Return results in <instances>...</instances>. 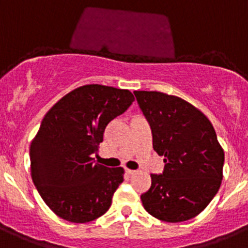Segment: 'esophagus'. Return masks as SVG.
I'll return each instance as SVG.
<instances>
[{
    "label": "esophagus",
    "mask_w": 248,
    "mask_h": 248,
    "mask_svg": "<svg viewBox=\"0 0 248 248\" xmlns=\"http://www.w3.org/2000/svg\"><path fill=\"white\" fill-rule=\"evenodd\" d=\"M126 172L128 173V175H135V173L137 172V171H136V170H131V169H126Z\"/></svg>",
    "instance_id": "1"
}]
</instances>
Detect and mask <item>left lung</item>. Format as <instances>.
I'll return each instance as SVG.
<instances>
[{"label":"left lung","instance_id":"left-lung-1","mask_svg":"<svg viewBox=\"0 0 248 248\" xmlns=\"http://www.w3.org/2000/svg\"><path fill=\"white\" fill-rule=\"evenodd\" d=\"M153 132V148L164 156L163 175H150L140 196L154 218L180 223L197 217L223 180L224 149L204 113L188 101L161 92L136 90Z\"/></svg>","mask_w":248,"mask_h":248}]
</instances>
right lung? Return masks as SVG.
Segmentation results:
<instances>
[{
  "instance_id": "add662e5",
  "label": "right lung",
  "mask_w": 248,
  "mask_h": 248,
  "mask_svg": "<svg viewBox=\"0 0 248 248\" xmlns=\"http://www.w3.org/2000/svg\"><path fill=\"white\" fill-rule=\"evenodd\" d=\"M135 96L129 90L87 84L60 99L30 144L31 179L57 217L89 223L105 214L124 181V168L94 163L104 132Z\"/></svg>"
}]
</instances>
